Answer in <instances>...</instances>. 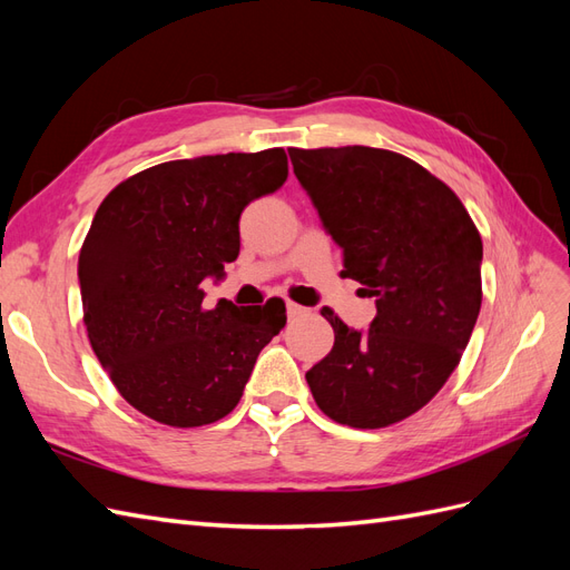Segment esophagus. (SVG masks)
Returning a JSON list of instances; mask_svg holds the SVG:
<instances>
[{
	"label": "esophagus",
	"mask_w": 570,
	"mask_h": 570,
	"mask_svg": "<svg viewBox=\"0 0 570 570\" xmlns=\"http://www.w3.org/2000/svg\"><path fill=\"white\" fill-rule=\"evenodd\" d=\"M285 306H287V316L289 318H299V316H304L306 312H308V308L306 306H302V304H297V302H285Z\"/></svg>",
	"instance_id": "esophagus-1"
}]
</instances>
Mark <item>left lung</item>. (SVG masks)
<instances>
[{"instance_id":"1","label":"left lung","mask_w":570,"mask_h":570,"mask_svg":"<svg viewBox=\"0 0 570 570\" xmlns=\"http://www.w3.org/2000/svg\"><path fill=\"white\" fill-rule=\"evenodd\" d=\"M295 176L377 314L366 333L331 308V354L306 371L327 419L375 430L409 419L459 366L480 314L482 239L421 164L375 147H292Z\"/></svg>"}]
</instances>
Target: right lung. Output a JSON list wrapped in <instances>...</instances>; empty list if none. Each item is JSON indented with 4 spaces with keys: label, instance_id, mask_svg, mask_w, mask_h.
I'll return each mask as SVG.
<instances>
[{
    "label": "right lung",
    "instance_id": "right-lung-1",
    "mask_svg": "<svg viewBox=\"0 0 570 570\" xmlns=\"http://www.w3.org/2000/svg\"><path fill=\"white\" fill-rule=\"evenodd\" d=\"M287 180L285 149L151 166L99 204L78 256L82 321L124 400L151 421L197 428L237 406L285 302L204 308L202 281L239 254V214Z\"/></svg>",
    "mask_w": 570,
    "mask_h": 570
}]
</instances>
